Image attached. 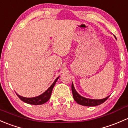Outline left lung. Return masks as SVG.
<instances>
[{"label": "left lung", "instance_id": "8db88e82", "mask_svg": "<svg viewBox=\"0 0 128 128\" xmlns=\"http://www.w3.org/2000/svg\"><path fill=\"white\" fill-rule=\"evenodd\" d=\"M72 93H73V98L74 100L76 101L78 104L80 105H84V106H97V105H100V104H103L104 102L108 99V97H106V98H103V99H100V100H95V99H90V98H86L85 97H82L80 96L78 93L76 92L74 88L73 83L72 84Z\"/></svg>", "mask_w": 128, "mask_h": 128}]
</instances>
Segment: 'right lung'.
I'll return each mask as SVG.
<instances>
[{
  "label": "right lung",
  "mask_w": 128,
  "mask_h": 128,
  "mask_svg": "<svg viewBox=\"0 0 128 128\" xmlns=\"http://www.w3.org/2000/svg\"><path fill=\"white\" fill-rule=\"evenodd\" d=\"M59 76L55 80L54 83L50 86L49 88L46 90L45 92H44L42 94L40 95V96H38V97H32V98H26V97H23L22 96H19L18 94H17V96L22 100V101L24 102L25 103H27L29 104H31V105H42V104H44L46 102H47V101L49 100V98H50L51 94H52V89H53L54 87L55 83H56V81L58 79Z\"/></svg>",
  "instance_id": "1"
}]
</instances>
